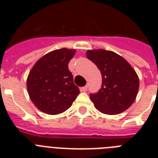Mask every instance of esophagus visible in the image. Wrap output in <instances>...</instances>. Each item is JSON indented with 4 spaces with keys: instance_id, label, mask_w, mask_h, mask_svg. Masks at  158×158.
Segmentation results:
<instances>
[{
    "instance_id": "esophagus-1",
    "label": "esophagus",
    "mask_w": 158,
    "mask_h": 158,
    "mask_svg": "<svg viewBox=\"0 0 158 158\" xmlns=\"http://www.w3.org/2000/svg\"><path fill=\"white\" fill-rule=\"evenodd\" d=\"M87 89H88V86L85 85V86H84V87H82L81 89V92H86V91H87Z\"/></svg>"
}]
</instances>
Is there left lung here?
Here are the masks:
<instances>
[{
	"instance_id": "1",
	"label": "left lung",
	"mask_w": 158,
	"mask_h": 158,
	"mask_svg": "<svg viewBox=\"0 0 158 158\" xmlns=\"http://www.w3.org/2000/svg\"><path fill=\"white\" fill-rule=\"evenodd\" d=\"M86 56L96 64L102 76L101 89L90 95L95 107L106 115H117L128 109L139 88L133 67L122 56L104 49L89 50Z\"/></svg>"
}]
</instances>
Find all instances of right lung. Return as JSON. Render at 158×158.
<instances>
[{
  "instance_id": "obj_1",
  "label": "right lung",
  "mask_w": 158,
  "mask_h": 158,
  "mask_svg": "<svg viewBox=\"0 0 158 158\" xmlns=\"http://www.w3.org/2000/svg\"><path fill=\"white\" fill-rule=\"evenodd\" d=\"M74 49L61 48L38 60L27 79V93L38 109L48 115H58L69 109L80 93L68 69Z\"/></svg>"
}]
</instances>
